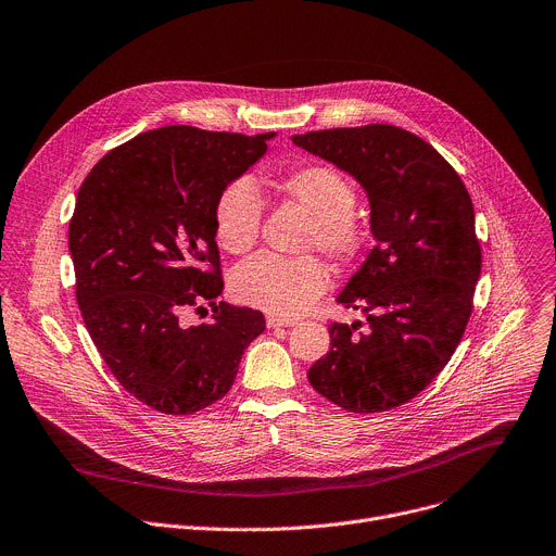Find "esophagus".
<instances>
[{
	"mask_svg": "<svg viewBox=\"0 0 556 556\" xmlns=\"http://www.w3.org/2000/svg\"><path fill=\"white\" fill-rule=\"evenodd\" d=\"M266 324H268V328H290V326H294V319H283V317H268L266 319Z\"/></svg>",
	"mask_w": 556,
	"mask_h": 556,
	"instance_id": "obj_1",
	"label": "esophagus"
}]
</instances>
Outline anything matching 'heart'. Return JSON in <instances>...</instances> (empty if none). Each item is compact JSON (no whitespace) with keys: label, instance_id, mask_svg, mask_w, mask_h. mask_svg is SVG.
Here are the masks:
<instances>
[{"label":"heart","instance_id":"heart-1","mask_svg":"<svg viewBox=\"0 0 556 556\" xmlns=\"http://www.w3.org/2000/svg\"><path fill=\"white\" fill-rule=\"evenodd\" d=\"M279 192L299 204L311 219L304 248H319L326 257L345 262L362 248V228L352 215L357 190L332 166L313 164L290 170L277 184ZM217 243L230 255H243L257 243L262 226V197L248 177L222 188L213 206ZM328 288V273L315 257L257 255L243 262L232 275V292L245 306L273 317H296L306 313Z\"/></svg>","mask_w":556,"mask_h":556}]
</instances>
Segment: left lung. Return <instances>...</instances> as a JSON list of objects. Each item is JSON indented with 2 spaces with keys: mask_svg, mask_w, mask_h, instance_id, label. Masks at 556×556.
I'll list each match as a JSON object with an SVG mask.
<instances>
[{
  "mask_svg": "<svg viewBox=\"0 0 556 556\" xmlns=\"http://www.w3.org/2000/svg\"><path fill=\"white\" fill-rule=\"evenodd\" d=\"M308 153L355 177L377 245L337 301L366 313L330 324L311 386L348 413H383L417 396L450 362L481 275L472 199L421 137L388 124L294 135Z\"/></svg>",
  "mask_w": 556,
  "mask_h": 556,
  "instance_id": "obj_1",
  "label": "left lung"
}]
</instances>
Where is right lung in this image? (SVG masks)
Instances as JSON below:
<instances>
[{
    "label": "right lung",
    "mask_w": 556,
    "mask_h": 556,
    "mask_svg": "<svg viewBox=\"0 0 556 556\" xmlns=\"http://www.w3.org/2000/svg\"><path fill=\"white\" fill-rule=\"evenodd\" d=\"M273 137L148 130L99 160L77 192L68 248L84 324L115 379L153 410L192 415L219 401L266 330L260 311L224 301L211 325L186 327L182 313L222 294L215 199Z\"/></svg>",
    "instance_id": "right-lung-1"
}]
</instances>
